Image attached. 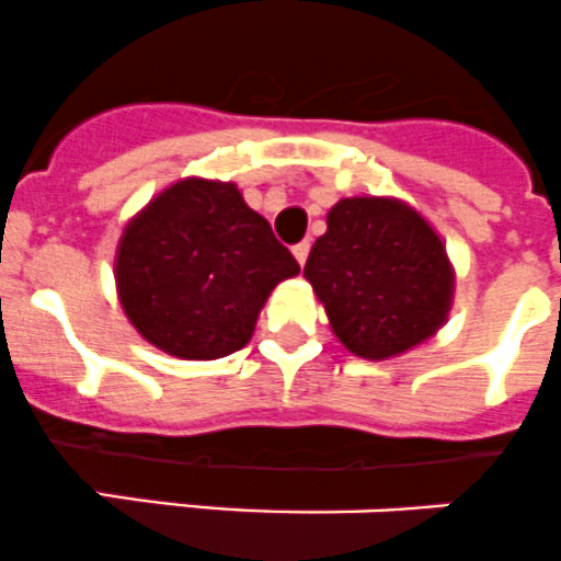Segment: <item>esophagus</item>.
Wrapping results in <instances>:
<instances>
[{"instance_id":"1","label":"esophagus","mask_w":561,"mask_h":561,"mask_svg":"<svg viewBox=\"0 0 561 561\" xmlns=\"http://www.w3.org/2000/svg\"><path fill=\"white\" fill-rule=\"evenodd\" d=\"M293 254H296L298 265H304V263H307V257H309V241H301V243H296V247H293Z\"/></svg>"}]
</instances>
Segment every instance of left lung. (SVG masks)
<instances>
[{
	"mask_svg": "<svg viewBox=\"0 0 561 561\" xmlns=\"http://www.w3.org/2000/svg\"><path fill=\"white\" fill-rule=\"evenodd\" d=\"M314 241L304 276L342 345L389 358L425 342L447 320L453 265L442 238L397 199H340Z\"/></svg>",
	"mask_w": 561,
	"mask_h": 561,
	"instance_id": "1",
	"label": "left lung"
}]
</instances>
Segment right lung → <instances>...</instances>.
I'll use <instances>...</instances> for the list:
<instances>
[{
  "mask_svg": "<svg viewBox=\"0 0 561 561\" xmlns=\"http://www.w3.org/2000/svg\"><path fill=\"white\" fill-rule=\"evenodd\" d=\"M298 274L290 249L236 183L188 181L125 227L117 293L134 329L181 358H221L252 340L268 293Z\"/></svg>",
  "mask_w": 561,
  "mask_h": 561,
  "instance_id": "1",
  "label": "right lung"
}]
</instances>
